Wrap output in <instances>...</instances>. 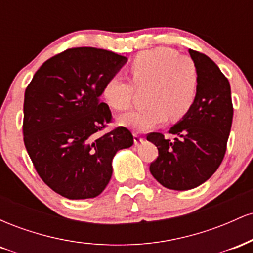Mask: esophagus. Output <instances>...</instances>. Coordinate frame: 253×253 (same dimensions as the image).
I'll list each match as a JSON object with an SVG mask.
<instances>
[{"label": "esophagus", "instance_id": "obj_1", "mask_svg": "<svg viewBox=\"0 0 253 253\" xmlns=\"http://www.w3.org/2000/svg\"><path fill=\"white\" fill-rule=\"evenodd\" d=\"M133 138H134V144L135 145H139L143 143V136H141L140 134H138V133H133Z\"/></svg>", "mask_w": 253, "mask_h": 253}]
</instances>
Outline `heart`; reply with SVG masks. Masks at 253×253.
<instances>
[{
  "label": "heart",
  "instance_id": "obj_1",
  "mask_svg": "<svg viewBox=\"0 0 253 253\" xmlns=\"http://www.w3.org/2000/svg\"><path fill=\"white\" fill-rule=\"evenodd\" d=\"M128 72L136 88H149V106L120 115L121 126L145 132L163 124L168 117L181 120L193 108L199 92V72L190 57L179 56L172 48H152L136 54ZM133 95L132 83L118 75L109 77L102 89L104 101L115 110L129 108Z\"/></svg>",
  "mask_w": 253,
  "mask_h": 253
}]
</instances>
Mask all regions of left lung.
Listing matches in <instances>:
<instances>
[{"label": "left lung", "instance_id": "left-lung-1", "mask_svg": "<svg viewBox=\"0 0 253 253\" xmlns=\"http://www.w3.org/2000/svg\"><path fill=\"white\" fill-rule=\"evenodd\" d=\"M199 72V92L190 112L169 129L175 140L162 133L146 139L158 149L150 165L152 176L168 189L189 190L199 187L217 170L226 152L233 106L231 86L210 57L189 50Z\"/></svg>", "mask_w": 253, "mask_h": 253}]
</instances>
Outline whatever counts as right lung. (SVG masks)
<instances>
[{"label": "right lung", "instance_id": "1", "mask_svg": "<svg viewBox=\"0 0 253 253\" xmlns=\"http://www.w3.org/2000/svg\"><path fill=\"white\" fill-rule=\"evenodd\" d=\"M126 62L112 51L69 48L46 60L26 89V150L40 178L66 199L100 195L115 153L133 145L125 127L98 135L112 120L108 104L100 101L103 85Z\"/></svg>", "mask_w": 253, "mask_h": 253}]
</instances>
